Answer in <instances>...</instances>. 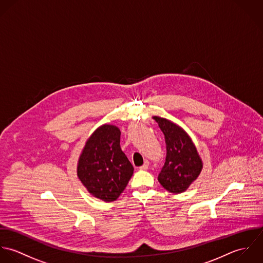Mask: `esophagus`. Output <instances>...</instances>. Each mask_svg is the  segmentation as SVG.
<instances>
[{
	"label": "esophagus",
	"mask_w": 263,
	"mask_h": 263,
	"mask_svg": "<svg viewBox=\"0 0 263 263\" xmlns=\"http://www.w3.org/2000/svg\"><path fill=\"white\" fill-rule=\"evenodd\" d=\"M148 166H149V162L146 160V161H144V163L139 167L141 171H146L147 168H148Z\"/></svg>",
	"instance_id": "esophagus-1"
}]
</instances>
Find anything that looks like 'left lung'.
Here are the masks:
<instances>
[{
	"label": "left lung",
	"mask_w": 263,
	"mask_h": 263,
	"mask_svg": "<svg viewBox=\"0 0 263 263\" xmlns=\"http://www.w3.org/2000/svg\"><path fill=\"white\" fill-rule=\"evenodd\" d=\"M153 118L162 131L166 144V157L158 182L171 193H183L199 177L203 167L202 159L191 137L182 127L165 118Z\"/></svg>",
	"instance_id": "obj_1"
}]
</instances>
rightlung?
<instances>
[{
	"instance_id": "1",
	"label": "right lung",
	"mask_w": 263,
	"mask_h": 263,
	"mask_svg": "<svg viewBox=\"0 0 263 263\" xmlns=\"http://www.w3.org/2000/svg\"><path fill=\"white\" fill-rule=\"evenodd\" d=\"M121 131L104 124L88 137L77 162V176L96 198L117 200L133 175L134 167L120 146Z\"/></svg>"
}]
</instances>
